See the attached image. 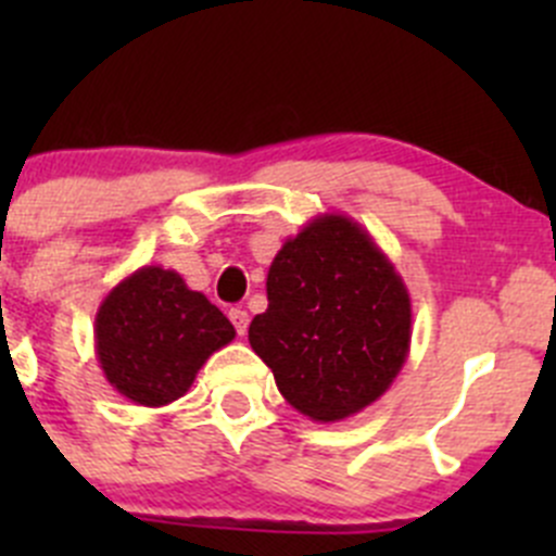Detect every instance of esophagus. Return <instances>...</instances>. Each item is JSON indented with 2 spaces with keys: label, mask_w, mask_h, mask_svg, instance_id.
Wrapping results in <instances>:
<instances>
[{
  "label": "esophagus",
  "mask_w": 556,
  "mask_h": 556,
  "mask_svg": "<svg viewBox=\"0 0 556 556\" xmlns=\"http://www.w3.org/2000/svg\"><path fill=\"white\" fill-rule=\"evenodd\" d=\"M228 317H231V323H233V328H237V333L244 336L247 333V325H250V317H247V312L244 309H231V312H228Z\"/></svg>",
  "instance_id": "esophagus-1"
}]
</instances>
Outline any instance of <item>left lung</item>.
Listing matches in <instances>:
<instances>
[{"mask_svg": "<svg viewBox=\"0 0 556 556\" xmlns=\"http://www.w3.org/2000/svg\"><path fill=\"white\" fill-rule=\"evenodd\" d=\"M266 295L250 346L295 412L341 422L390 390L412 346V299L361 223L339 212L306 223L274 255Z\"/></svg>", "mask_w": 556, "mask_h": 556, "instance_id": "left-lung-1", "label": "left lung"}]
</instances>
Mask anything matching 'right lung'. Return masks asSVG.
Wrapping results in <instances>:
<instances>
[{"mask_svg":"<svg viewBox=\"0 0 556 556\" xmlns=\"http://www.w3.org/2000/svg\"><path fill=\"white\" fill-rule=\"evenodd\" d=\"M237 330L177 271L142 266L99 304L93 344L104 379L137 406H169Z\"/></svg>","mask_w":556,"mask_h":556,"instance_id":"obj_1","label":"right lung"}]
</instances>
